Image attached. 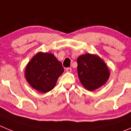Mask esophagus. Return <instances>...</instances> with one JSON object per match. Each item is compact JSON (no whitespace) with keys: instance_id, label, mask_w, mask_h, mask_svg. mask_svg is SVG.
<instances>
[{"instance_id":"esophagus-1","label":"esophagus","mask_w":131,"mask_h":131,"mask_svg":"<svg viewBox=\"0 0 131 131\" xmlns=\"http://www.w3.org/2000/svg\"><path fill=\"white\" fill-rule=\"evenodd\" d=\"M66 71H67V72H71L72 68H66Z\"/></svg>"}]
</instances>
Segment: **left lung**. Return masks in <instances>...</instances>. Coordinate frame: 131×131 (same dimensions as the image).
<instances>
[{
    "label": "left lung",
    "instance_id": "left-lung-1",
    "mask_svg": "<svg viewBox=\"0 0 131 131\" xmlns=\"http://www.w3.org/2000/svg\"><path fill=\"white\" fill-rule=\"evenodd\" d=\"M77 63L78 78L86 89L94 91L108 81L110 77L108 67L97 55L89 53L80 55Z\"/></svg>",
    "mask_w": 131,
    "mask_h": 131
}]
</instances>
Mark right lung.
Returning a JSON list of instances; mask_svg holds the SVG:
<instances>
[{
	"mask_svg": "<svg viewBox=\"0 0 131 131\" xmlns=\"http://www.w3.org/2000/svg\"><path fill=\"white\" fill-rule=\"evenodd\" d=\"M63 72L62 64L53 54L39 52L27 64L25 76L32 88L45 93L53 89Z\"/></svg>",
	"mask_w": 131,
	"mask_h": 131,
	"instance_id": "add662e5",
	"label": "right lung"
}]
</instances>
